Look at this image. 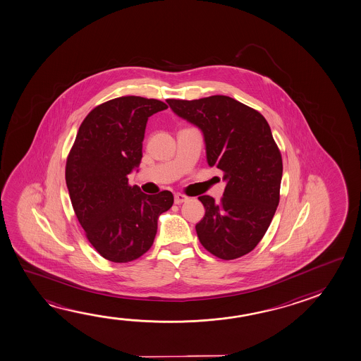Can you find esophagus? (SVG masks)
Returning <instances> with one entry per match:
<instances>
[{
    "label": "esophagus",
    "mask_w": 361,
    "mask_h": 361,
    "mask_svg": "<svg viewBox=\"0 0 361 361\" xmlns=\"http://www.w3.org/2000/svg\"><path fill=\"white\" fill-rule=\"evenodd\" d=\"M186 200H188V196L183 195V194H175V204L180 205Z\"/></svg>",
    "instance_id": "esophagus-1"
}]
</instances>
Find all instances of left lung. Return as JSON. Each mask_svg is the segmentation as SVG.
<instances>
[{"label":"left lung","mask_w":361,"mask_h":361,"mask_svg":"<svg viewBox=\"0 0 361 361\" xmlns=\"http://www.w3.org/2000/svg\"><path fill=\"white\" fill-rule=\"evenodd\" d=\"M167 103L201 130L207 165L224 172L220 202L199 196L205 207L195 226L199 240L220 259L247 255L266 234L279 202L283 165L269 124L259 112L226 95Z\"/></svg>","instance_id":"1"}]
</instances>
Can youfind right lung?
<instances>
[{
	"label": "right lung",
	"instance_id": "obj_1",
	"mask_svg": "<svg viewBox=\"0 0 361 361\" xmlns=\"http://www.w3.org/2000/svg\"><path fill=\"white\" fill-rule=\"evenodd\" d=\"M164 102L119 97L95 106L78 130L66 161L71 205L95 250L114 263L145 255L154 244L157 219L173 204L171 191L147 195L128 175L138 171L147 121Z\"/></svg>",
	"mask_w": 361,
	"mask_h": 361
}]
</instances>
